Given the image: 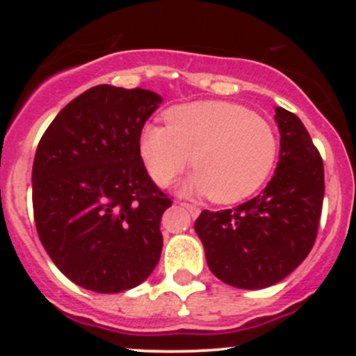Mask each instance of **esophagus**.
Returning a JSON list of instances; mask_svg holds the SVG:
<instances>
[{
	"label": "esophagus",
	"instance_id": "obj_1",
	"mask_svg": "<svg viewBox=\"0 0 356 356\" xmlns=\"http://www.w3.org/2000/svg\"><path fill=\"white\" fill-rule=\"evenodd\" d=\"M181 206L184 207V209L189 211V214L192 216V218H197L199 214H201V207L195 206V204H189V202H181Z\"/></svg>",
	"mask_w": 356,
	"mask_h": 356
}]
</instances>
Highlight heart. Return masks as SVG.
I'll list each match as a JSON object with an SVG mask.
<instances>
[{"mask_svg": "<svg viewBox=\"0 0 356 356\" xmlns=\"http://www.w3.org/2000/svg\"><path fill=\"white\" fill-rule=\"evenodd\" d=\"M164 117L167 127L145 124L138 132V154L159 186H169L194 164L197 170L177 187L181 194L234 202L252 194L275 167L280 149L275 127L243 105L191 102L169 108Z\"/></svg>", "mask_w": 356, "mask_h": 356, "instance_id": "b5f03b06", "label": "heart"}]
</instances>
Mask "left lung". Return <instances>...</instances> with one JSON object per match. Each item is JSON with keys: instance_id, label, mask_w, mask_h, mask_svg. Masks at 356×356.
I'll use <instances>...</instances> for the list:
<instances>
[{"instance_id": "obj_1", "label": "left lung", "mask_w": 356, "mask_h": 356, "mask_svg": "<svg viewBox=\"0 0 356 356\" xmlns=\"http://www.w3.org/2000/svg\"><path fill=\"white\" fill-rule=\"evenodd\" d=\"M280 161L268 186L234 209L202 211L194 224L207 266L222 283L263 289L284 280L312 251L320 224L325 170L295 113L275 108Z\"/></svg>"}]
</instances>
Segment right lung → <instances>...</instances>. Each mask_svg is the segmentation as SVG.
Returning a JSON list of instances; mask_svg holds the SVG:
<instances>
[{
	"mask_svg": "<svg viewBox=\"0 0 356 356\" xmlns=\"http://www.w3.org/2000/svg\"><path fill=\"white\" fill-rule=\"evenodd\" d=\"M162 97L97 85L60 110L35 154L33 212L44 251L95 293L144 283L162 252L170 199L138 154V132Z\"/></svg>",
	"mask_w": 356,
	"mask_h": 356,
	"instance_id": "1",
	"label": "right lung"
}]
</instances>
